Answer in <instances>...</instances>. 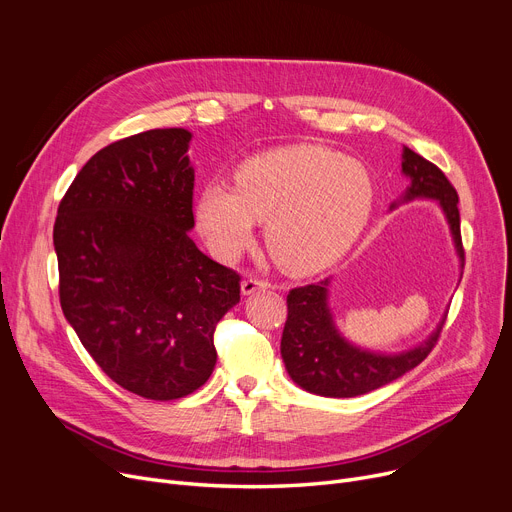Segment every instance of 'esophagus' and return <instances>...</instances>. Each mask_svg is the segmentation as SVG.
<instances>
[{
	"instance_id": "1",
	"label": "esophagus",
	"mask_w": 512,
	"mask_h": 512,
	"mask_svg": "<svg viewBox=\"0 0 512 512\" xmlns=\"http://www.w3.org/2000/svg\"><path fill=\"white\" fill-rule=\"evenodd\" d=\"M267 286V282H263V280H259V278H245L240 282V292L245 294V297H251V294H255V292H259V290H265Z\"/></svg>"
}]
</instances>
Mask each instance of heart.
<instances>
[{
	"label": "heart",
	"instance_id": "obj_1",
	"mask_svg": "<svg viewBox=\"0 0 512 512\" xmlns=\"http://www.w3.org/2000/svg\"><path fill=\"white\" fill-rule=\"evenodd\" d=\"M375 184L361 161L319 145L259 153L236 172V186L209 182L195 215L209 251L234 261L267 222L272 257L292 276L328 270L355 245L371 218Z\"/></svg>",
	"mask_w": 512,
	"mask_h": 512
}]
</instances>
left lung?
<instances>
[{"label":"left lung","mask_w":512,"mask_h":512,"mask_svg":"<svg viewBox=\"0 0 512 512\" xmlns=\"http://www.w3.org/2000/svg\"><path fill=\"white\" fill-rule=\"evenodd\" d=\"M402 174L409 178V186L390 209L415 199L438 201L448 222L463 276L465 251L461 242V215L456 207L459 195L454 186L432 161L423 159L409 147H402ZM330 286L332 280L326 278L317 284L290 290L286 299L288 319L282 332L280 353L290 380L303 390L328 398L361 396L398 380L400 375L417 367L432 353L446 313L432 334L407 351H369V348L348 340L336 326V317L330 307Z\"/></svg>","instance_id":"obj_1"}]
</instances>
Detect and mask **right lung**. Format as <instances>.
Here are the masks:
<instances>
[{
	"instance_id": "1",
	"label": "right lung",
	"mask_w": 512,
	"mask_h": 512,
	"mask_svg": "<svg viewBox=\"0 0 512 512\" xmlns=\"http://www.w3.org/2000/svg\"><path fill=\"white\" fill-rule=\"evenodd\" d=\"M191 139L186 128H155L103 147L53 226L68 324L118 386L151 400L209 380L215 326L240 301L238 274L188 236Z\"/></svg>"
}]
</instances>
